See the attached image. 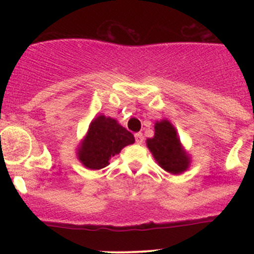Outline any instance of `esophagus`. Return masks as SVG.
<instances>
[{
    "label": "esophagus",
    "mask_w": 254,
    "mask_h": 254,
    "mask_svg": "<svg viewBox=\"0 0 254 254\" xmlns=\"http://www.w3.org/2000/svg\"><path fill=\"white\" fill-rule=\"evenodd\" d=\"M135 139H136V143L137 144H142V143H143L144 137H143V135H142L141 132H136L135 133Z\"/></svg>",
    "instance_id": "34e87169"
}]
</instances>
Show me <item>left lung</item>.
<instances>
[{
  "label": "left lung",
  "mask_w": 254,
  "mask_h": 254,
  "mask_svg": "<svg viewBox=\"0 0 254 254\" xmlns=\"http://www.w3.org/2000/svg\"><path fill=\"white\" fill-rule=\"evenodd\" d=\"M157 165L173 176H179L189 170L191 156L180 142L177 129L168 119L156 122L154 136L145 141Z\"/></svg>",
  "instance_id": "obj_1"
}]
</instances>
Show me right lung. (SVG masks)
<instances>
[{
	"label": "right lung",
	"mask_w": 254,
	"mask_h": 254,
	"mask_svg": "<svg viewBox=\"0 0 254 254\" xmlns=\"http://www.w3.org/2000/svg\"><path fill=\"white\" fill-rule=\"evenodd\" d=\"M132 143L135 137L117 119L99 115L90 122L86 135L78 143L76 156L84 167L98 171L109 166L111 157Z\"/></svg>",
	"instance_id": "obj_1"
}]
</instances>
